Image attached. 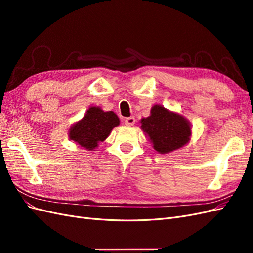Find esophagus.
Instances as JSON below:
<instances>
[{
	"label": "esophagus",
	"instance_id": "34e87169",
	"mask_svg": "<svg viewBox=\"0 0 253 253\" xmlns=\"http://www.w3.org/2000/svg\"><path fill=\"white\" fill-rule=\"evenodd\" d=\"M135 121H136L135 117H134V116H131V117H127V118L125 119V124H126V126H134V125H135Z\"/></svg>",
	"mask_w": 253,
	"mask_h": 253
}]
</instances>
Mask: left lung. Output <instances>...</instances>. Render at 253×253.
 <instances>
[{
	"mask_svg": "<svg viewBox=\"0 0 253 253\" xmlns=\"http://www.w3.org/2000/svg\"><path fill=\"white\" fill-rule=\"evenodd\" d=\"M141 129L160 154H167L187 144L191 137V124L181 115L155 104L151 115L142 118Z\"/></svg>",
	"mask_w": 253,
	"mask_h": 253,
	"instance_id": "obj_1",
	"label": "left lung"
}]
</instances>
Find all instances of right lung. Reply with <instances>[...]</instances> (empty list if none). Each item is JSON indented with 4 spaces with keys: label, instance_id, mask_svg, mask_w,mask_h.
<instances>
[{
    "label": "right lung",
    "instance_id": "add662e5",
    "mask_svg": "<svg viewBox=\"0 0 253 253\" xmlns=\"http://www.w3.org/2000/svg\"><path fill=\"white\" fill-rule=\"evenodd\" d=\"M119 122L114 112H104L98 106H91L81 120L71 126L68 136L82 148L93 151L99 142L108 138L112 129L119 126Z\"/></svg>",
    "mask_w": 253,
    "mask_h": 253
}]
</instances>
